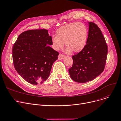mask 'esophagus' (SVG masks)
Listing matches in <instances>:
<instances>
[{"label": "esophagus", "mask_w": 121, "mask_h": 121, "mask_svg": "<svg viewBox=\"0 0 121 121\" xmlns=\"http://www.w3.org/2000/svg\"><path fill=\"white\" fill-rule=\"evenodd\" d=\"M65 56L64 55H62L61 54H60L59 56H58V60H61L64 58H65Z\"/></svg>", "instance_id": "34e87169"}]
</instances>
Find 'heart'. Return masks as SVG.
<instances>
[{"instance_id":"obj_1","label":"heart","mask_w":121,"mask_h":121,"mask_svg":"<svg viewBox=\"0 0 121 121\" xmlns=\"http://www.w3.org/2000/svg\"><path fill=\"white\" fill-rule=\"evenodd\" d=\"M88 37L87 28L81 22H75L63 26L56 32V37L52 38V44L55 50H59L64 46L67 48L66 52L79 53L86 44Z\"/></svg>"}]
</instances>
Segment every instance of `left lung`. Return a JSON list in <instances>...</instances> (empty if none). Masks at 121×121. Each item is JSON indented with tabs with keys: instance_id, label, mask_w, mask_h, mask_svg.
<instances>
[{
	"instance_id": "left-lung-1",
	"label": "left lung",
	"mask_w": 121,
	"mask_h": 121,
	"mask_svg": "<svg viewBox=\"0 0 121 121\" xmlns=\"http://www.w3.org/2000/svg\"><path fill=\"white\" fill-rule=\"evenodd\" d=\"M86 44L82 50L72 56L73 65L69 69L72 80L80 83L91 81L104 70L108 45L99 27L89 22Z\"/></svg>"
}]
</instances>
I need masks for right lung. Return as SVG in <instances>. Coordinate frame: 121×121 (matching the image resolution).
<instances>
[{
  "mask_svg": "<svg viewBox=\"0 0 121 121\" xmlns=\"http://www.w3.org/2000/svg\"><path fill=\"white\" fill-rule=\"evenodd\" d=\"M49 45L52 37L46 29L30 30L20 34L13 47L16 70L28 82L43 83L49 76L59 53Z\"/></svg>",
  "mask_w": 121,
  "mask_h": 121,
  "instance_id": "obj_1",
  "label": "right lung"
}]
</instances>
